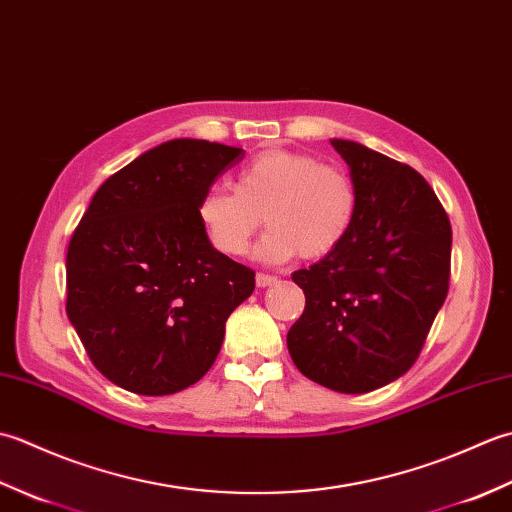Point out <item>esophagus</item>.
I'll list each match as a JSON object with an SVG mask.
<instances>
[{
  "label": "esophagus",
  "instance_id": "34e87169",
  "mask_svg": "<svg viewBox=\"0 0 512 512\" xmlns=\"http://www.w3.org/2000/svg\"><path fill=\"white\" fill-rule=\"evenodd\" d=\"M255 281H257L259 288H266V286L277 284V277H275V275H268V273H257Z\"/></svg>",
  "mask_w": 512,
  "mask_h": 512
}]
</instances>
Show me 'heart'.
Wrapping results in <instances>:
<instances>
[{"label":"heart","mask_w":512,"mask_h":512,"mask_svg":"<svg viewBox=\"0 0 512 512\" xmlns=\"http://www.w3.org/2000/svg\"><path fill=\"white\" fill-rule=\"evenodd\" d=\"M356 211L352 173L295 149H268L250 158L237 171L235 191L206 189L195 209L206 239L228 257L246 253L264 220L268 233L259 253L270 262L334 253L350 235Z\"/></svg>","instance_id":"b5f03b06"}]
</instances>
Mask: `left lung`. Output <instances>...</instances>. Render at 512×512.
Returning a JSON list of instances; mask_svg holds the SVG:
<instances>
[{"mask_svg":"<svg viewBox=\"0 0 512 512\" xmlns=\"http://www.w3.org/2000/svg\"><path fill=\"white\" fill-rule=\"evenodd\" d=\"M352 169L358 211L345 242L292 273L306 310L288 352L314 383L367 394L409 372L449 292L451 222L416 169L332 140Z\"/></svg>","mask_w":512,"mask_h":512,"instance_id":"obj_1","label":"left lung"}]
</instances>
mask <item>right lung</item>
<instances>
[{
    "label": "right lung",
    "instance_id": "obj_1",
    "mask_svg": "<svg viewBox=\"0 0 512 512\" xmlns=\"http://www.w3.org/2000/svg\"><path fill=\"white\" fill-rule=\"evenodd\" d=\"M244 151L169 140L107 178L68 246L65 312L114 385L169 396L209 372L255 270L211 246L198 200Z\"/></svg>",
    "mask_w": 512,
    "mask_h": 512
}]
</instances>
